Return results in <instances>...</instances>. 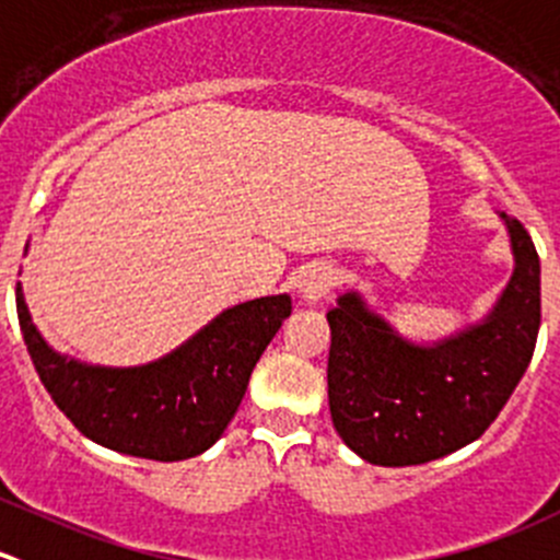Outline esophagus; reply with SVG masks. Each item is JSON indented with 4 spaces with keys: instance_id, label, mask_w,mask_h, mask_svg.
Instances as JSON below:
<instances>
[{
    "instance_id": "1",
    "label": "esophagus",
    "mask_w": 560,
    "mask_h": 560,
    "mask_svg": "<svg viewBox=\"0 0 560 560\" xmlns=\"http://www.w3.org/2000/svg\"><path fill=\"white\" fill-rule=\"evenodd\" d=\"M334 284H336V270L330 268V265L317 262L312 265V268L303 270L301 279H298V295H301V301L306 303V306H312V303L323 301Z\"/></svg>"
}]
</instances>
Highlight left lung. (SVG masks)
I'll list each match as a JSON object with an SVG mask.
<instances>
[{
    "instance_id": "1",
    "label": "left lung",
    "mask_w": 560,
    "mask_h": 560,
    "mask_svg": "<svg viewBox=\"0 0 560 560\" xmlns=\"http://www.w3.org/2000/svg\"><path fill=\"white\" fill-rule=\"evenodd\" d=\"M498 215L514 270L479 323L438 341H412L358 290L341 292L328 312L330 418L366 463L405 468L468 446L528 369L541 323L539 254L517 219Z\"/></svg>"
}]
</instances>
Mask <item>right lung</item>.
Returning a JSON list of instances; mask_svg holds the SVG:
<instances>
[{
	"label": "right lung",
	"mask_w": 560,
	"mask_h": 560,
	"mask_svg": "<svg viewBox=\"0 0 560 560\" xmlns=\"http://www.w3.org/2000/svg\"><path fill=\"white\" fill-rule=\"evenodd\" d=\"M21 334L54 405L92 443L128 457L180 463L208 452L241 407L248 377L292 298H254L224 308L166 355L139 366H101L57 352L15 292Z\"/></svg>",
	"instance_id": "1"
}]
</instances>
